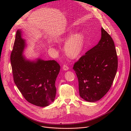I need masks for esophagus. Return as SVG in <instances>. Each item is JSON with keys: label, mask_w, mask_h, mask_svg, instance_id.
<instances>
[{"label": "esophagus", "mask_w": 131, "mask_h": 131, "mask_svg": "<svg viewBox=\"0 0 131 131\" xmlns=\"http://www.w3.org/2000/svg\"><path fill=\"white\" fill-rule=\"evenodd\" d=\"M63 69L64 70H68L69 67H68V66L67 65L64 64L63 65Z\"/></svg>", "instance_id": "1"}]
</instances>
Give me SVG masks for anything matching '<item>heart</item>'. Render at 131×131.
I'll return each mask as SVG.
<instances>
[{"label":"heart","instance_id":"heart-1","mask_svg":"<svg viewBox=\"0 0 131 131\" xmlns=\"http://www.w3.org/2000/svg\"><path fill=\"white\" fill-rule=\"evenodd\" d=\"M73 34L72 31H69L64 36L56 39V42H64V49L66 55L70 58H76L81 53L84 46L85 37L83 32L80 31Z\"/></svg>","mask_w":131,"mask_h":131}]
</instances>
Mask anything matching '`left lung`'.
<instances>
[{
	"instance_id": "1",
	"label": "left lung",
	"mask_w": 131,
	"mask_h": 131,
	"mask_svg": "<svg viewBox=\"0 0 131 131\" xmlns=\"http://www.w3.org/2000/svg\"><path fill=\"white\" fill-rule=\"evenodd\" d=\"M117 68L114 42L102 27L98 44L82 56L73 67L78 77L80 97L90 102L102 99L111 88Z\"/></svg>"
}]
</instances>
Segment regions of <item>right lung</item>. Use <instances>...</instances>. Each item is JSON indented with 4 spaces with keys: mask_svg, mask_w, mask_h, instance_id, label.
<instances>
[{
    "mask_svg": "<svg viewBox=\"0 0 131 131\" xmlns=\"http://www.w3.org/2000/svg\"><path fill=\"white\" fill-rule=\"evenodd\" d=\"M26 46L18 29L10 57L14 83L29 103L42 107L49 106L55 97V83L60 66L54 60L26 59L23 55Z\"/></svg>",
    "mask_w": 131,
    "mask_h": 131,
    "instance_id": "obj_1",
    "label": "right lung"
}]
</instances>
